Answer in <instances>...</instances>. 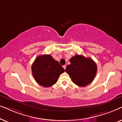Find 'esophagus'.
<instances>
[{
    "instance_id": "34e87169",
    "label": "esophagus",
    "mask_w": 122,
    "mask_h": 122,
    "mask_svg": "<svg viewBox=\"0 0 122 122\" xmlns=\"http://www.w3.org/2000/svg\"><path fill=\"white\" fill-rule=\"evenodd\" d=\"M66 65H64L63 66V68H64V69L65 70L66 69Z\"/></svg>"
}]
</instances>
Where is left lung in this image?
Returning a JSON list of instances; mask_svg holds the SVG:
<instances>
[{"mask_svg": "<svg viewBox=\"0 0 122 122\" xmlns=\"http://www.w3.org/2000/svg\"><path fill=\"white\" fill-rule=\"evenodd\" d=\"M70 62L71 64L67 66L65 71L74 84L84 87L93 81L97 72V66L92 58L76 55L71 58Z\"/></svg>", "mask_w": 122, "mask_h": 122, "instance_id": "8db88e82", "label": "left lung"}]
</instances>
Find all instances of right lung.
I'll list each match as a JSON object with an SVG mask.
<instances>
[{
	"label": "right lung",
	"instance_id": "add662e5",
	"mask_svg": "<svg viewBox=\"0 0 122 122\" xmlns=\"http://www.w3.org/2000/svg\"><path fill=\"white\" fill-rule=\"evenodd\" d=\"M64 71L62 66L50 55L38 56L32 66L33 77L43 87H50L56 84L58 77Z\"/></svg>",
	"mask_w": 122,
	"mask_h": 122
}]
</instances>
